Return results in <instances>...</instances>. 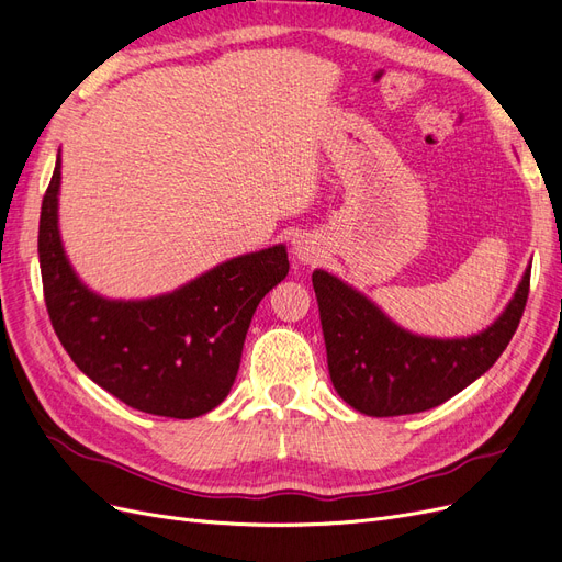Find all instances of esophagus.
<instances>
[{"mask_svg": "<svg viewBox=\"0 0 562 562\" xmlns=\"http://www.w3.org/2000/svg\"><path fill=\"white\" fill-rule=\"evenodd\" d=\"M293 250H295V258L300 262H316L318 260V250L310 241H297Z\"/></svg>", "mask_w": 562, "mask_h": 562, "instance_id": "34e87169", "label": "esophagus"}]
</instances>
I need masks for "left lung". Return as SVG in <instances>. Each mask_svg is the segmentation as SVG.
<instances>
[{"label":"left lung","instance_id":"1","mask_svg":"<svg viewBox=\"0 0 562 562\" xmlns=\"http://www.w3.org/2000/svg\"><path fill=\"white\" fill-rule=\"evenodd\" d=\"M530 269L504 314L479 335L419 337L328 271L312 274L333 386L353 411L396 417L429 411L479 380L512 342L530 293Z\"/></svg>","mask_w":562,"mask_h":562}]
</instances>
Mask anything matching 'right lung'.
Instances as JSON below:
<instances>
[{
    "label": "right lung",
    "mask_w": 562,
    "mask_h": 562,
    "mask_svg": "<svg viewBox=\"0 0 562 562\" xmlns=\"http://www.w3.org/2000/svg\"><path fill=\"white\" fill-rule=\"evenodd\" d=\"M60 157L40 215L44 302L75 366L122 403L159 417L192 419L225 401L260 300L288 274L285 246L217 265L180 291L112 302L83 285L58 234Z\"/></svg>",
    "instance_id": "add662e5"
}]
</instances>
